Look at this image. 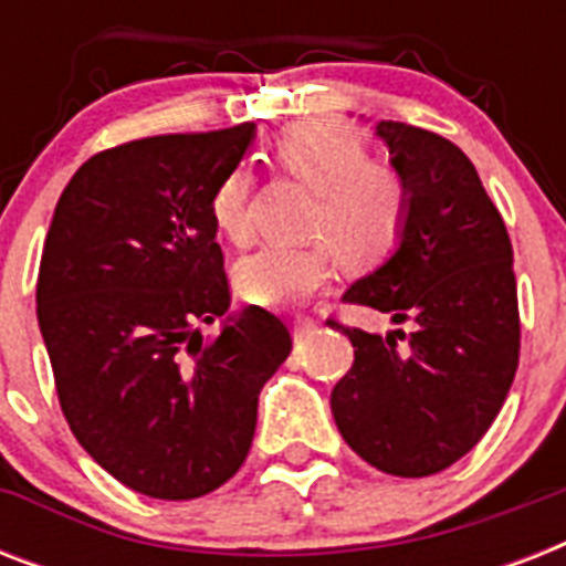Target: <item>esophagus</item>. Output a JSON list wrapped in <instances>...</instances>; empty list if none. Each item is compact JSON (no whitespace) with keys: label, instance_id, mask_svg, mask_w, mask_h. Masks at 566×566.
<instances>
[{"label":"esophagus","instance_id":"1","mask_svg":"<svg viewBox=\"0 0 566 566\" xmlns=\"http://www.w3.org/2000/svg\"><path fill=\"white\" fill-rule=\"evenodd\" d=\"M314 328H317V323L311 317H296L293 319V340H296V344L308 340V337L314 335Z\"/></svg>","mask_w":566,"mask_h":566}]
</instances>
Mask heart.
Segmentation results:
<instances>
[{
  "label": "heart",
  "mask_w": 566,
  "mask_h": 566,
  "mask_svg": "<svg viewBox=\"0 0 566 566\" xmlns=\"http://www.w3.org/2000/svg\"><path fill=\"white\" fill-rule=\"evenodd\" d=\"M273 158L287 176L317 190L305 234L323 243L270 247L234 270L238 293L252 305H300L326 284L328 242L346 264H376L394 252L405 231L411 190L402 172L373 161L370 140L344 119L308 117L275 137ZM213 226L231 243L252 238V172L231 170L213 190Z\"/></svg>",
  "instance_id": "heart-1"
}]
</instances>
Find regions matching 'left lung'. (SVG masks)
I'll list each match as a JSON object with an SVG mask.
<instances>
[{
  "label": "left lung",
  "instance_id": "1",
  "mask_svg": "<svg viewBox=\"0 0 566 566\" xmlns=\"http://www.w3.org/2000/svg\"><path fill=\"white\" fill-rule=\"evenodd\" d=\"M376 135L411 190L399 249L344 293L390 314L387 337L340 328L353 370L332 390L344 440L381 473L422 479L484 438L520 361L514 252L473 161L452 140L381 119Z\"/></svg>",
  "mask_w": 566,
  "mask_h": 566
}]
</instances>
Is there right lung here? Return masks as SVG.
Segmentation results:
<instances>
[{
	"instance_id": "add662e5",
	"label": "right lung",
	"mask_w": 566,
	"mask_h": 566,
	"mask_svg": "<svg viewBox=\"0 0 566 566\" xmlns=\"http://www.w3.org/2000/svg\"><path fill=\"white\" fill-rule=\"evenodd\" d=\"M255 126L158 135L84 161L55 205L38 323L61 411L84 452L153 500H196L247 461L258 394L291 332L249 305L226 317L213 190Z\"/></svg>"
}]
</instances>
